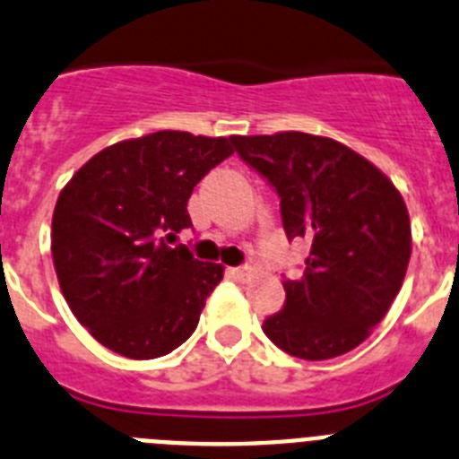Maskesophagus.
Here are the masks:
<instances>
[{"instance_id":"esophagus-1","label":"esophagus","mask_w":459,"mask_h":459,"mask_svg":"<svg viewBox=\"0 0 459 459\" xmlns=\"http://www.w3.org/2000/svg\"><path fill=\"white\" fill-rule=\"evenodd\" d=\"M255 273H257V271H255V266H250V264L230 269V275H232L234 280H250V278H255Z\"/></svg>"}]
</instances>
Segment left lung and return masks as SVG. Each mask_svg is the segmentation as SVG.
I'll list each match as a JSON object with an SVG mask.
<instances>
[{
  "instance_id": "left-lung-1",
  "label": "left lung",
  "mask_w": 459,
  "mask_h": 459,
  "mask_svg": "<svg viewBox=\"0 0 459 459\" xmlns=\"http://www.w3.org/2000/svg\"><path fill=\"white\" fill-rule=\"evenodd\" d=\"M234 152L280 195L287 238H306L299 280L264 333L287 354L326 360L359 347L384 319L411 257L400 190L379 168L331 137L285 131L232 135Z\"/></svg>"
}]
</instances>
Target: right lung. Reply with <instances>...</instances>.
Listing matches in <instances>:
<instances>
[{
    "instance_id": "obj_1",
    "label": "right lung",
    "mask_w": 459,
    "mask_h": 459,
    "mask_svg": "<svg viewBox=\"0 0 459 459\" xmlns=\"http://www.w3.org/2000/svg\"><path fill=\"white\" fill-rule=\"evenodd\" d=\"M232 153V137L158 131L103 149L64 186L52 262L68 307L103 347L147 360L193 335L225 269L168 241L193 227V188Z\"/></svg>"
}]
</instances>
